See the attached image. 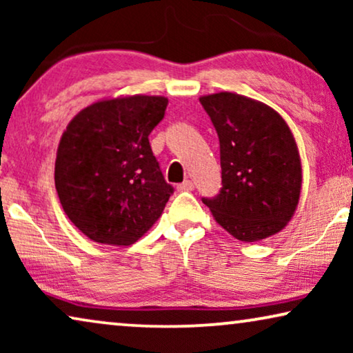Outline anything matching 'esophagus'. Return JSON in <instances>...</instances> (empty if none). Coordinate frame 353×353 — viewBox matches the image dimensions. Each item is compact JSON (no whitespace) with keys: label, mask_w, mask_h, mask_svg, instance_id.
<instances>
[{"label":"esophagus","mask_w":353,"mask_h":353,"mask_svg":"<svg viewBox=\"0 0 353 353\" xmlns=\"http://www.w3.org/2000/svg\"><path fill=\"white\" fill-rule=\"evenodd\" d=\"M192 190H194V183L191 180H185L178 185V191H192Z\"/></svg>","instance_id":"34e87169"}]
</instances>
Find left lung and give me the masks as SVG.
Masks as SVG:
<instances>
[{"mask_svg":"<svg viewBox=\"0 0 353 353\" xmlns=\"http://www.w3.org/2000/svg\"><path fill=\"white\" fill-rule=\"evenodd\" d=\"M220 141L221 188L202 197L216 223L236 239L254 243L281 231L296 210L301 157L281 115L234 93L202 96Z\"/></svg>","mask_w":353,"mask_h":353,"instance_id":"1","label":"left lung"}]
</instances>
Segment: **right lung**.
Wrapping results in <instances>:
<instances>
[{"label":"right lung","instance_id":"1","mask_svg":"<svg viewBox=\"0 0 353 353\" xmlns=\"http://www.w3.org/2000/svg\"><path fill=\"white\" fill-rule=\"evenodd\" d=\"M167 104L162 96L139 94L99 101L77 114L62 134L57 196L72 223L96 243H137L175 191L149 144Z\"/></svg>","mask_w":353,"mask_h":353}]
</instances>
